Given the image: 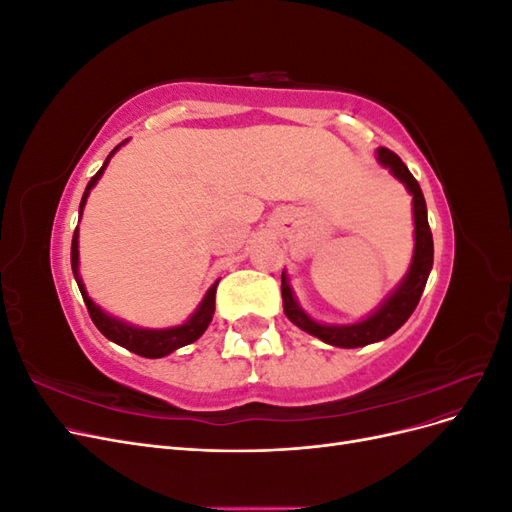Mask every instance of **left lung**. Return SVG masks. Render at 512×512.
I'll use <instances>...</instances> for the list:
<instances>
[{
    "instance_id": "1",
    "label": "left lung",
    "mask_w": 512,
    "mask_h": 512,
    "mask_svg": "<svg viewBox=\"0 0 512 512\" xmlns=\"http://www.w3.org/2000/svg\"><path fill=\"white\" fill-rule=\"evenodd\" d=\"M378 162L391 170V175L397 177L406 185L412 194V207H414V254L412 265L406 273L401 284L382 301V305L374 314L367 316L361 322L354 324H322L314 318H309L299 307L294 292L288 284L286 273H282V299H284V314L292 324L309 335L322 339L324 344H331L337 348H361L367 344L380 342L393 335L401 324H404L416 309L421 294L425 290L429 271L433 267V237L427 222V205L425 196L421 192V185L412 177L408 166L401 162L397 153L391 149L380 147L378 149Z\"/></svg>"
}]
</instances>
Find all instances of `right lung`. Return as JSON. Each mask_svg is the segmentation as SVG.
Listing matches in <instances>:
<instances>
[{
  "instance_id": "add662e5",
  "label": "right lung",
  "mask_w": 512,
  "mask_h": 512,
  "mask_svg": "<svg viewBox=\"0 0 512 512\" xmlns=\"http://www.w3.org/2000/svg\"><path fill=\"white\" fill-rule=\"evenodd\" d=\"M126 143V141H123ZM121 143V145H123ZM117 145L111 153H108V158L104 160L102 168L98 170V173L91 177V181L87 183L85 188V194L81 198V207H79V213H83L85 209V203H87V196L91 192V188L98 183V179L102 177L104 168L108 164V160L113 158V153L121 147ZM70 262H72V273H74V280L76 284H79V290L83 294V301L87 305V312L91 316V320H94V324L98 327V331L106 337L111 339V342H115L117 346L126 348L138 356H145V359H162V356L175 352L177 348H183L188 346L192 342H196V339L203 335L209 327V322L213 320V312H215V290H218V282H213V286L207 290L205 299L200 301V305L196 307V312L185 320L183 324H179V327H168V329H141V327H132V324L123 322L119 318H113L108 316L104 309L100 305H96L94 301L89 299V294L85 290V284L81 280L79 275V226H76L74 230V237H72V252H70Z\"/></svg>"
}]
</instances>
